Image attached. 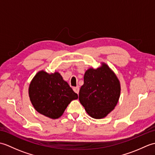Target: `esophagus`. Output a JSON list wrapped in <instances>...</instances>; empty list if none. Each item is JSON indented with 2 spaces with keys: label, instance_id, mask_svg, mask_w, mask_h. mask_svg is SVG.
Here are the masks:
<instances>
[{
  "label": "esophagus",
  "instance_id": "obj_1",
  "mask_svg": "<svg viewBox=\"0 0 155 155\" xmlns=\"http://www.w3.org/2000/svg\"><path fill=\"white\" fill-rule=\"evenodd\" d=\"M73 91L75 92L76 93L78 94V92H79V87L77 86V87H73Z\"/></svg>",
  "mask_w": 155,
  "mask_h": 155
}]
</instances>
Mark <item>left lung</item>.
Listing matches in <instances>:
<instances>
[{
	"label": "left lung",
	"instance_id": "obj_1",
	"mask_svg": "<svg viewBox=\"0 0 155 155\" xmlns=\"http://www.w3.org/2000/svg\"><path fill=\"white\" fill-rule=\"evenodd\" d=\"M120 93L119 81L106 64L89 68L84 76L79 101L87 113L94 118L107 116L116 106Z\"/></svg>",
	"mask_w": 155,
	"mask_h": 155
}]
</instances>
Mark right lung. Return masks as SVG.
Here are the masks:
<instances>
[{
    "label": "right lung",
    "instance_id": "1",
    "mask_svg": "<svg viewBox=\"0 0 155 155\" xmlns=\"http://www.w3.org/2000/svg\"><path fill=\"white\" fill-rule=\"evenodd\" d=\"M28 94L36 110L52 119L60 117L71 101L78 98L58 72L50 74L44 71L35 76Z\"/></svg>",
    "mask_w": 155,
    "mask_h": 155
}]
</instances>
